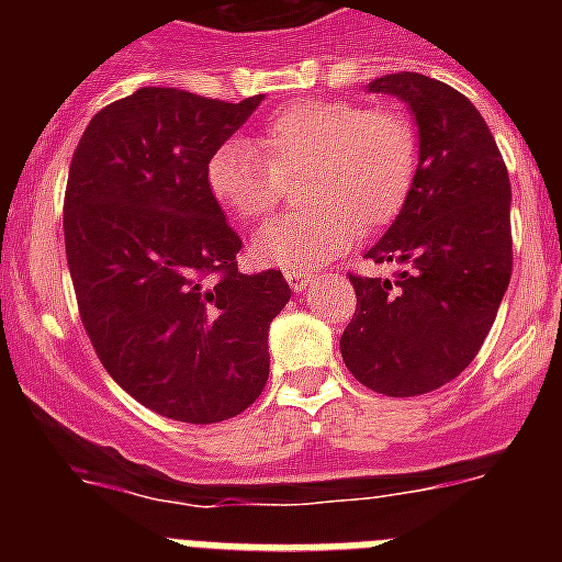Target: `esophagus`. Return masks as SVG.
<instances>
[{
  "instance_id": "esophagus-1",
  "label": "esophagus",
  "mask_w": 562,
  "mask_h": 562,
  "mask_svg": "<svg viewBox=\"0 0 562 562\" xmlns=\"http://www.w3.org/2000/svg\"><path fill=\"white\" fill-rule=\"evenodd\" d=\"M312 278H315V276H310V272H301V270H290V272H286V281H290V286L295 292H304L306 286L312 284Z\"/></svg>"
}]
</instances>
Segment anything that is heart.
<instances>
[{
  "instance_id": "obj_1",
  "label": "heart",
  "mask_w": 562,
  "mask_h": 562,
  "mask_svg": "<svg viewBox=\"0 0 562 562\" xmlns=\"http://www.w3.org/2000/svg\"><path fill=\"white\" fill-rule=\"evenodd\" d=\"M304 171L297 200L252 236L258 265L315 270L396 220L416 173V132L405 114L351 101H301L272 114L252 140H225L205 162L211 200L238 222L265 216L281 180Z\"/></svg>"
}]
</instances>
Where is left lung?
Returning a JSON list of instances; mask_svg holds the SVG:
<instances>
[{"mask_svg": "<svg viewBox=\"0 0 562 562\" xmlns=\"http://www.w3.org/2000/svg\"><path fill=\"white\" fill-rule=\"evenodd\" d=\"M369 92L408 103L419 166L394 225L366 252L396 276H349L357 310L340 355L366 389L416 396L456 380L498 315L513 276V188L493 132L453 87L394 72Z\"/></svg>", "mask_w": 562, "mask_h": 562, "instance_id": "1", "label": "left lung"}]
</instances>
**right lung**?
<instances>
[{
  "label": "right lung",
  "mask_w": 562,
  "mask_h": 562,
  "mask_svg": "<svg viewBox=\"0 0 562 562\" xmlns=\"http://www.w3.org/2000/svg\"><path fill=\"white\" fill-rule=\"evenodd\" d=\"M261 101L143 87L89 121L69 162L64 245L83 329L109 376L168 419H231L270 376L290 284L238 272L241 238L205 188L213 148Z\"/></svg>",
  "instance_id": "right-lung-1"
}]
</instances>
